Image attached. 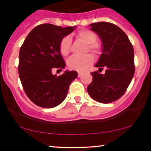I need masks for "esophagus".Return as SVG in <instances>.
<instances>
[{
	"instance_id": "esophagus-1",
	"label": "esophagus",
	"mask_w": 151,
	"mask_h": 151,
	"mask_svg": "<svg viewBox=\"0 0 151 151\" xmlns=\"http://www.w3.org/2000/svg\"><path fill=\"white\" fill-rule=\"evenodd\" d=\"M82 73H81V72H78V77H81V76H82Z\"/></svg>"
}]
</instances>
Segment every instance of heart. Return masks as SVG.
Instances as JSON below:
<instances>
[{"instance_id":"heart-1","label":"heart","mask_w":151,"mask_h":151,"mask_svg":"<svg viewBox=\"0 0 151 151\" xmlns=\"http://www.w3.org/2000/svg\"><path fill=\"white\" fill-rule=\"evenodd\" d=\"M75 37L81 42L86 45V52H90L94 55L101 53V45L96 42L97 36L94 32L89 30L82 29L75 34ZM72 41L69 37H65L60 43V52L63 56H67L71 52ZM92 55H86L84 57L72 56L67 60V66L72 70L77 72H84L93 64Z\"/></svg>"}]
</instances>
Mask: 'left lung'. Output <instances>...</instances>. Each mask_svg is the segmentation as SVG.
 Returning a JSON list of instances; mask_svg holds the SVG:
<instances>
[{
    "mask_svg": "<svg viewBox=\"0 0 151 151\" xmlns=\"http://www.w3.org/2000/svg\"><path fill=\"white\" fill-rule=\"evenodd\" d=\"M91 30L101 40L102 53L95 67L106 68L104 74L91 72L93 80L87 91L95 101L108 104L119 99L125 93L135 72L134 51L126 34L113 23H91Z\"/></svg>",
    "mask_w": 151,
    "mask_h": 151,
    "instance_id": "left-lung-1",
    "label": "left lung"
}]
</instances>
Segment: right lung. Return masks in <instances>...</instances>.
Returning <instances> with one entry per match:
<instances>
[{
    "label": "right lung",
    "mask_w": 151,
    "mask_h": 151,
    "mask_svg": "<svg viewBox=\"0 0 151 151\" xmlns=\"http://www.w3.org/2000/svg\"><path fill=\"white\" fill-rule=\"evenodd\" d=\"M75 27L42 24L30 31L20 47L19 77L27 97L38 106L54 108L60 104L77 77L76 71H65L58 77L52 73L53 69L65 67L60 43Z\"/></svg>",
    "instance_id": "1"
}]
</instances>
